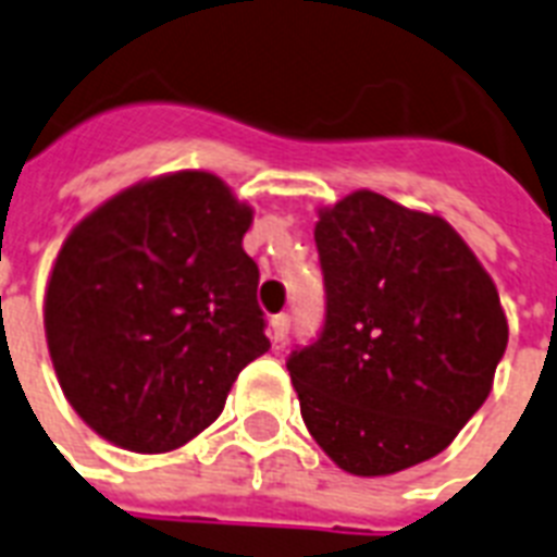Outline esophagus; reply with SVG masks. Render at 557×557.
<instances>
[{
    "label": "esophagus",
    "instance_id": "obj_1",
    "mask_svg": "<svg viewBox=\"0 0 557 557\" xmlns=\"http://www.w3.org/2000/svg\"><path fill=\"white\" fill-rule=\"evenodd\" d=\"M288 326H292V318H288L286 312L271 318V341H274V347H283V344H286Z\"/></svg>",
    "mask_w": 557,
    "mask_h": 557
}]
</instances>
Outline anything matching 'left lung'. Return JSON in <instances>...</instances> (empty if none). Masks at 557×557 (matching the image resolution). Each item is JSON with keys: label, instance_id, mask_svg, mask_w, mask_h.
<instances>
[{"label": "left lung", "instance_id": "obj_1", "mask_svg": "<svg viewBox=\"0 0 557 557\" xmlns=\"http://www.w3.org/2000/svg\"><path fill=\"white\" fill-rule=\"evenodd\" d=\"M326 314L286 367L300 413L349 474L436 457L492 393L509 326L492 277L442 216L358 190L314 225Z\"/></svg>", "mask_w": 557, "mask_h": 557}]
</instances>
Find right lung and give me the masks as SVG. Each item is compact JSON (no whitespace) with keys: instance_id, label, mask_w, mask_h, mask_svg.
Listing matches in <instances>:
<instances>
[{"instance_id":"right-lung-1","label":"right lung","mask_w":557,"mask_h":557,"mask_svg":"<svg viewBox=\"0 0 557 557\" xmlns=\"http://www.w3.org/2000/svg\"><path fill=\"white\" fill-rule=\"evenodd\" d=\"M251 208L210 173L117 193L74 227L46 292L57 379L83 422L135 454L190 442L269 352Z\"/></svg>"}]
</instances>
